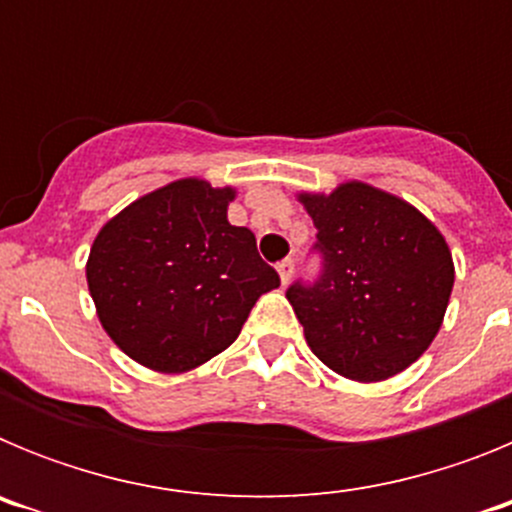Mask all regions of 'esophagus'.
<instances>
[{
	"label": "esophagus",
	"instance_id": "34e87169",
	"mask_svg": "<svg viewBox=\"0 0 512 512\" xmlns=\"http://www.w3.org/2000/svg\"><path fill=\"white\" fill-rule=\"evenodd\" d=\"M277 271H279V279H282V284H289V279H292V274H295V261L292 259L279 261Z\"/></svg>",
	"mask_w": 512,
	"mask_h": 512
}]
</instances>
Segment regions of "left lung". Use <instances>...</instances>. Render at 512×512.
<instances>
[{
    "label": "left lung",
    "mask_w": 512,
    "mask_h": 512,
    "mask_svg": "<svg viewBox=\"0 0 512 512\" xmlns=\"http://www.w3.org/2000/svg\"><path fill=\"white\" fill-rule=\"evenodd\" d=\"M300 202L318 228L320 271L289 284L287 300L312 354L356 382L408 369L436 338L454 287L443 235L413 205L361 182Z\"/></svg>",
    "instance_id": "1"
}]
</instances>
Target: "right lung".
<instances>
[{"instance_id": "1", "label": "right lung", "mask_w": 512, "mask_h": 512, "mask_svg": "<svg viewBox=\"0 0 512 512\" xmlns=\"http://www.w3.org/2000/svg\"><path fill=\"white\" fill-rule=\"evenodd\" d=\"M230 187L182 179L146 194L99 230L87 261L112 341L156 372H187L238 338L279 274L248 228L228 223Z\"/></svg>"}]
</instances>
